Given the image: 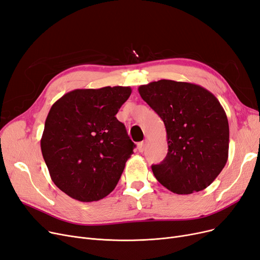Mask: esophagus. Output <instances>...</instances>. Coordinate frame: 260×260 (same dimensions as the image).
<instances>
[{
  "label": "esophagus",
  "instance_id": "esophagus-1",
  "mask_svg": "<svg viewBox=\"0 0 260 260\" xmlns=\"http://www.w3.org/2000/svg\"><path fill=\"white\" fill-rule=\"evenodd\" d=\"M145 150V143L144 142H139L138 143V151L143 152Z\"/></svg>",
  "mask_w": 260,
  "mask_h": 260
}]
</instances>
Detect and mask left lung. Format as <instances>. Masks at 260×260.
Instances as JSON below:
<instances>
[{
    "label": "left lung",
    "mask_w": 260,
    "mask_h": 260,
    "mask_svg": "<svg viewBox=\"0 0 260 260\" xmlns=\"http://www.w3.org/2000/svg\"><path fill=\"white\" fill-rule=\"evenodd\" d=\"M138 91L167 131L168 154L152 166L156 179L176 194L207 188L229 158V121L218 99L199 85L170 80L142 85Z\"/></svg>",
    "instance_id": "8db88e82"
}]
</instances>
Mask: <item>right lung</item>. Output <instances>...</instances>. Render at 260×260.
<instances>
[{
  "mask_svg": "<svg viewBox=\"0 0 260 260\" xmlns=\"http://www.w3.org/2000/svg\"><path fill=\"white\" fill-rule=\"evenodd\" d=\"M131 87L75 89L52 105L40 140L51 178L80 202L102 200L114 190L134 153L116 118Z\"/></svg>",
  "mask_w": 260,
  "mask_h": 260,
  "instance_id": "1",
  "label": "right lung"
}]
</instances>
